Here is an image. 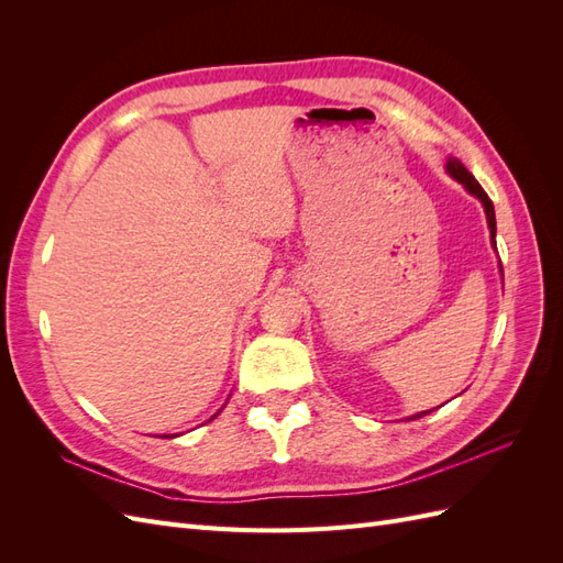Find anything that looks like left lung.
<instances>
[{
  "mask_svg": "<svg viewBox=\"0 0 563 563\" xmlns=\"http://www.w3.org/2000/svg\"><path fill=\"white\" fill-rule=\"evenodd\" d=\"M446 172H449L457 183H463V185H465V190H467L470 195H474L476 199H479V201L484 203L486 220H488V228H490V240H493V246H496V211H493V201H490V199H488V195L484 192V187H482L479 183H476V178L467 172V168L463 166V162L449 159V164H446ZM424 413H430V411H422V413H418V416H411V420L422 418Z\"/></svg>",
  "mask_w": 563,
  "mask_h": 563,
  "instance_id": "8db88e82",
  "label": "left lung"
}]
</instances>
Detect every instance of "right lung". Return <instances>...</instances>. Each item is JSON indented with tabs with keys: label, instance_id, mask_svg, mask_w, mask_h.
<instances>
[{
	"label": "right lung",
	"instance_id": "obj_1",
	"mask_svg": "<svg viewBox=\"0 0 563 563\" xmlns=\"http://www.w3.org/2000/svg\"><path fill=\"white\" fill-rule=\"evenodd\" d=\"M216 416H218V413H216ZM216 416H213V418H216ZM213 418H211V420H213Z\"/></svg>",
	"mask_w": 563,
	"mask_h": 563
}]
</instances>
